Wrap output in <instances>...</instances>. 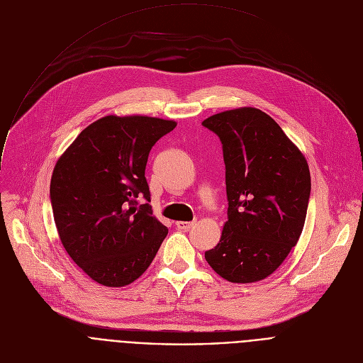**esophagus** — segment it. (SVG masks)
I'll use <instances>...</instances> for the list:
<instances>
[{"label": "esophagus", "instance_id": "1", "mask_svg": "<svg viewBox=\"0 0 363 363\" xmlns=\"http://www.w3.org/2000/svg\"><path fill=\"white\" fill-rule=\"evenodd\" d=\"M175 224H177V228L186 231V230H189L194 225V221H177Z\"/></svg>", "mask_w": 363, "mask_h": 363}]
</instances>
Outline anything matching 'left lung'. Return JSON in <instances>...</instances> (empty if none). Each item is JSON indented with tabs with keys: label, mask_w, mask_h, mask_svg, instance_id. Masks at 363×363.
Instances as JSON below:
<instances>
[{
	"label": "left lung",
	"mask_w": 363,
	"mask_h": 363,
	"mask_svg": "<svg viewBox=\"0 0 363 363\" xmlns=\"http://www.w3.org/2000/svg\"><path fill=\"white\" fill-rule=\"evenodd\" d=\"M202 125L223 143L228 199L220 242L205 260L227 281H260L280 267L303 231L312 186L307 161L260 109L225 111Z\"/></svg>",
	"instance_id": "obj_1"
}]
</instances>
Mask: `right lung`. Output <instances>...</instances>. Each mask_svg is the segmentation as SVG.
Returning <instances> with one entry per match:
<instances>
[{"label": "right lung", "mask_w": 363, "mask_h": 363, "mask_svg": "<svg viewBox=\"0 0 363 363\" xmlns=\"http://www.w3.org/2000/svg\"><path fill=\"white\" fill-rule=\"evenodd\" d=\"M175 121L109 115L83 129L59 158L50 182L53 217L72 260L96 283L123 287L139 279L168 228L137 205L150 192L149 152Z\"/></svg>", "instance_id": "1"}]
</instances>
